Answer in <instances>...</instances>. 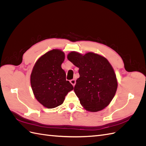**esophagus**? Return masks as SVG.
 <instances>
[{"label": "esophagus", "instance_id": "34e87169", "mask_svg": "<svg viewBox=\"0 0 146 146\" xmlns=\"http://www.w3.org/2000/svg\"><path fill=\"white\" fill-rule=\"evenodd\" d=\"M76 80H75V79H72V80H71L70 81V83L72 84V85H73V86H74L75 85H76Z\"/></svg>", "mask_w": 146, "mask_h": 146}]
</instances>
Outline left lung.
<instances>
[{
	"label": "left lung",
	"instance_id": "left-lung-1",
	"mask_svg": "<svg viewBox=\"0 0 146 146\" xmlns=\"http://www.w3.org/2000/svg\"><path fill=\"white\" fill-rule=\"evenodd\" d=\"M68 59L79 68L80 77L76 81L74 92L80 104L91 112L107 107L117 88L116 74L108 61L92 52L82 55L71 52Z\"/></svg>",
	"mask_w": 146,
	"mask_h": 146
}]
</instances>
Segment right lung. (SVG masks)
Masks as SVG:
<instances>
[{"instance_id":"right-lung-1","label":"right lung","mask_w":146,"mask_h":146,"mask_svg":"<svg viewBox=\"0 0 146 146\" xmlns=\"http://www.w3.org/2000/svg\"><path fill=\"white\" fill-rule=\"evenodd\" d=\"M64 54L54 49L47 52L35 63L30 76L35 97L47 108H54L63 103L73 86L66 80V73L61 68Z\"/></svg>"}]
</instances>
